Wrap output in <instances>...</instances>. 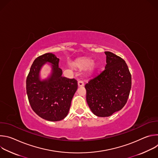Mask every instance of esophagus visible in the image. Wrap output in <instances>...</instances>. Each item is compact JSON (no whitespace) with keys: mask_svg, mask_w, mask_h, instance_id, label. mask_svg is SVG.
Listing matches in <instances>:
<instances>
[{"mask_svg":"<svg viewBox=\"0 0 158 158\" xmlns=\"http://www.w3.org/2000/svg\"><path fill=\"white\" fill-rule=\"evenodd\" d=\"M77 84H78V86H79V87H82V86L84 85V82H83L82 81H81V80L78 81Z\"/></svg>","mask_w":158,"mask_h":158,"instance_id":"obj_1","label":"esophagus"}]
</instances>
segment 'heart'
<instances>
[{
	"instance_id": "obj_1",
	"label": "heart",
	"mask_w": 158,
	"mask_h": 158,
	"mask_svg": "<svg viewBox=\"0 0 158 158\" xmlns=\"http://www.w3.org/2000/svg\"><path fill=\"white\" fill-rule=\"evenodd\" d=\"M93 64V60L89 59H83L78 61L76 64V66L81 69H86L89 68V67H91ZM90 69H91V70L94 69V66L93 65Z\"/></svg>"
}]
</instances>
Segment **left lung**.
Listing matches in <instances>:
<instances>
[{
    "label": "left lung",
    "mask_w": 158,
    "mask_h": 158,
    "mask_svg": "<svg viewBox=\"0 0 158 158\" xmlns=\"http://www.w3.org/2000/svg\"><path fill=\"white\" fill-rule=\"evenodd\" d=\"M105 54V69L85 85L87 104L99 117H109L120 110L131 88V75L126 62L110 52Z\"/></svg>",
    "instance_id": "left-lung-1"
}]
</instances>
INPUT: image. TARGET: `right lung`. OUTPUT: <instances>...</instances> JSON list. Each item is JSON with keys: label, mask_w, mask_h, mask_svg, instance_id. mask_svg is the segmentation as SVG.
Listing matches in <instances>:
<instances>
[{"label": "right lung", "mask_w": 158, "mask_h": 158, "mask_svg": "<svg viewBox=\"0 0 158 158\" xmlns=\"http://www.w3.org/2000/svg\"><path fill=\"white\" fill-rule=\"evenodd\" d=\"M58 59L52 53L37 57L31 65L26 80L27 94L30 105L35 113L44 119L59 121L64 119L77 89L75 79L62 77ZM46 63L51 64V75L41 80L40 72Z\"/></svg>", "instance_id": "1"}]
</instances>
